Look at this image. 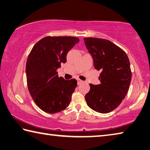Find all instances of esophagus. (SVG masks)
Masks as SVG:
<instances>
[{
    "label": "esophagus",
    "mask_w": 150,
    "mask_h": 150,
    "mask_svg": "<svg viewBox=\"0 0 150 150\" xmlns=\"http://www.w3.org/2000/svg\"><path fill=\"white\" fill-rule=\"evenodd\" d=\"M77 84H81V83H83V81H82V80H81V79H77Z\"/></svg>",
    "instance_id": "1"
}]
</instances>
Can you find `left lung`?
I'll use <instances>...</instances> for the list:
<instances>
[{
    "instance_id": "obj_1",
    "label": "left lung",
    "mask_w": 150,
    "mask_h": 150,
    "mask_svg": "<svg viewBox=\"0 0 150 150\" xmlns=\"http://www.w3.org/2000/svg\"><path fill=\"white\" fill-rule=\"evenodd\" d=\"M84 40L94 68L102 71L100 84H90L91 89L85 95L86 103L96 112L110 113L120 105L129 91L132 78L129 58L110 40L92 37Z\"/></svg>"
}]
</instances>
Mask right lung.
I'll return each instance as SVG.
<instances>
[{
	"label": "right lung",
	"mask_w": 150,
	"mask_h": 150,
	"mask_svg": "<svg viewBox=\"0 0 150 150\" xmlns=\"http://www.w3.org/2000/svg\"><path fill=\"white\" fill-rule=\"evenodd\" d=\"M79 42L75 37H47L37 42L29 54L25 69L28 90L37 105L46 113L60 112L69 105L77 81L59 77L56 71Z\"/></svg>",
	"instance_id": "1"
}]
</instances>
